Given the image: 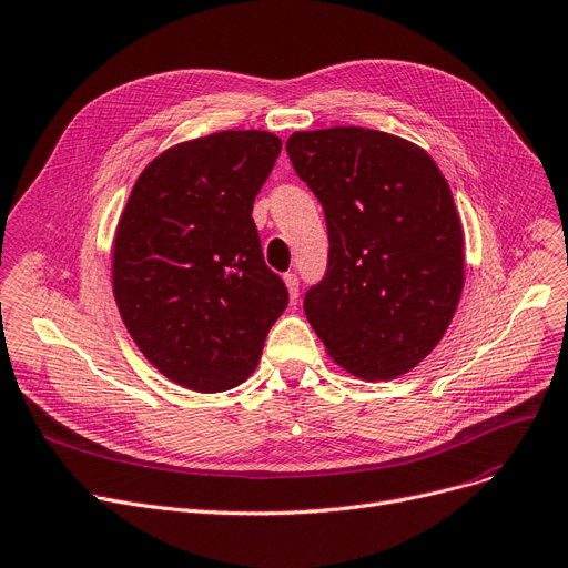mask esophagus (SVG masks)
<instances>
[{
	"mask_svg": "<svg viewBox=\"0 0 568 568\" xmlns=\"http://www.w3.org/2000/svg\"><path fill=\"white\" fill-rule=\"evenodd\" d=\"M283 281H285V285H287L290 300L297 302V297H300V278H297V274H285Z\"/></svg>",
	"mask_w": 568,
	"mask_h": 568,
	"instance_id": "obj_1",
	"label": "esophagus"
}]
</instances>
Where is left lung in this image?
<instances>
[{
	"label": "left lung",
	"instance_id": "8db88e82",
	"mask_svg": "<svg viewBox=\"0 0 568 568\" xmlns=\"http://www.w3.org/2000/svg\"><path fill=\"white\" fill-rule=\"evenodd\" d=\"M287 155L325 209V278L304 297L329 357L364 381L420 364L446 334L464 287V232L436 162L366 128L294 132Z\"/></svg>",
	"mask_w": 568,
	"mask_h": 568
}]
</instances>
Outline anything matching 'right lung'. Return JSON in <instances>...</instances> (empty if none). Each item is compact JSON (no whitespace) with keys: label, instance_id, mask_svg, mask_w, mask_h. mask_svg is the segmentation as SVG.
<instances>
[{"label":"right lung","instance_id":"right-lung-1","mask_svg":"<svg viewBox=\"0 0 568 568\" xmlns=\"http://www.w3.org/2000/svg\"><path fill=\"white\" fill-rule=\"evenodd\" d=\"M281 155L262 130L166 148L136 179L113 239V294L162 376L194 392L248 378L287 306L262 255L253 202Z\"/></svg>","mask_w":568,"mask_h":568}]
</instances>
